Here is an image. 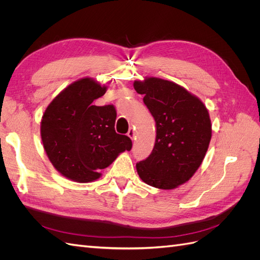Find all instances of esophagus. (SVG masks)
<instances>
[{"instance_id": "obj_1", "label": "esophagus", "mask_w": 260, "mask_h": 260, "mask_svg": "<svg viewBox=\"0 0 260 260\" xmlns=\"http://www.w3.org/2000/svg\"><path fill=\"white\" fill-rule=\"evenodd\" d=\"M128 137L132 140H136V131L133 128H130L129 131H128Z\"/></svg>"}]
</instances>
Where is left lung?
I'll return each mask as SVG.
<instances>
[{
    "label": "left lung",
    "mask_w": 260,
    "mask_h": 260,
    "mask_svg": "<svg viewBox=\"0 0 260 260\" xmlns=\"http://www.w3.org/2000/svg\"><path fill=\"white\" fill-rule=\"evenodd\" d=\"M156 122V141L145 160L137 164L146 184L172 190L200 168L211 139V121L203 102L183 86L156 77L133 82Z\"/></svg>",
    "instance_id": "obj_1"
}]
</instances>
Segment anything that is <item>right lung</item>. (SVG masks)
Wrapping results in <instances>:
<instances>
[{
	"instance_id": "obj_1",
	"label": "right lung",
	"mask_w": 260,
	"mask_h": 260,
	"mask_svg": "<svg viewBox=\"0 0 260 260\" xmlns=\"http://www.w3.org/2000/svg\"><path fill=\"white\" fill-rule=\"evenodd\" d=\"M106 90L92 78H82L58 93L42 116L44 151L54 168L75 182L99 179L101 169L132 147L129 137L115 131V107L92 104Z\"/></svg>"
}]
</instances>
